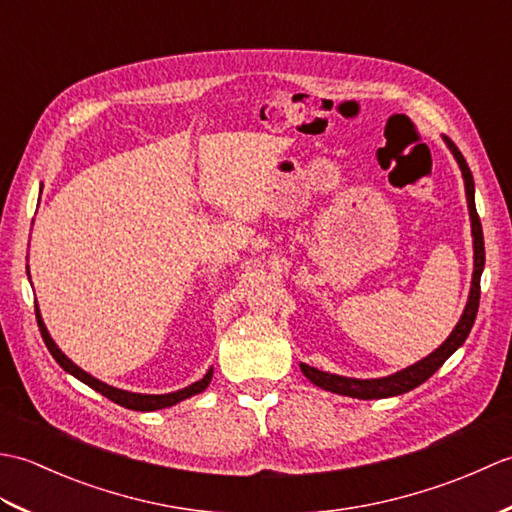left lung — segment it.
Returning <instances> with one entry per match:
<instances>
[{"label": "left lung", "instance_id": "obj_1", "mask_svg": "<svg viewBox=\"0 0 512 512\" xmlns=\"http://www.w3.org/2000/svg\"><path fill=\"white\" fill-rule=\"evenodd\" d=\"M444 140H447L449 149L453 151V156H455V160H458V165L462 169L464 187H466V202H469V211H471L473 248H475V268H473L471 295H469V301H466V308H464V314H462L460 323L455 325V330L451 332L449 339L444 341L436 352L429 354L427 358H422L420 363L411 365L407 369H402V372H398L394 376H387V378H372V380L345 378V376L321 372V369H314V367H310L306 363H301L303 374H306V378H310V383H314L317 387L334 391V394H341V396L361 398V400L400 396V394H405V391H411L413 387L422 385L424 380L436 374L438 369L442 367V363L447 361V358L466 341V336H469L473 323H475V317H477V308H480V277H482L484 257H486L484 255V235H482L480 215H477V209H475V184H473L471 169H469V165H466L464 156L460 154V149L455 147L453 140L447 138V136H444Z\"/></svg>", "mask_w": 512, "mask_h": 512}]
</instances>
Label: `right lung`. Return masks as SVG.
Returning <instances> with one entry per match:
<instances>
[{
  "mask_svg": "<svg viewBox=\"0 0 512 512\" xmlns=\"http://www.w3.org/2000/svg\"><path fill=\"white\" fill-rule=\"evenodd\" d=\"M35 312H37V325H39V330H41L43 343H46V347L50 350V354L54 356V361H57V363L65 369V372H70L72 376L79 378L81 383L90 385L92 389L99 391V394H103L105 398H110L112 402H116V405L127 407V409H136V411L165 409V407L176 405V402H180V400H184V398L200 394V391H204V389H206V385L211 383L213 369H209V372H206V374H204V378H202V380H198V383H193V385L184 387V389H180V391H173V394H160V396H151V394H132V391H123V389H116V387L105 385V383H101L99 378H94V376H90L88 372H83L81 367H76V365L70 361V358L65 356V354L59 350L57 345H54V341L50 339V334H48V330H46V325H43V321H41V314H39L37 303H35Z\"/></svg>",
  "mask_w": 512,
  "mask_h": 512,
  "instance_id": "1",
  "label": "right lung"
}]
</instances>
